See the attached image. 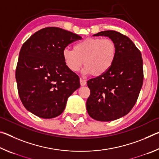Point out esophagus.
<instances>
[{
    "label": "esophagus",
    "instance_id": "1",
    "mask_svg": "<svg viewBox=\"0 0 159 159\" xmlns=\"http://www.w3.org/2000/svg\"><path fill=\"white\" fill-rule=\"evenodd\" d=\"M80 85L81 86H84L86 85V80L83 79L82 78H80Z\"/></svg>",
    "mask_w": 159,
    "mask_h": 159
}]
</instances>
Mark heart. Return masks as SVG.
Instances as JSON below:
<instances>
[{"label":"heart","instance_id":"b5f03b06","mask_svg":"<svg viewBox=\"0 0 159 159\" xmlns=\"http://www.w3.org/2000/svg\"><path fill=\"white\" fill-rule=\"evenodd\" d=\"M116 53V45L111 39L87 38L75 44L74 50L64 48L62 57L70 71H79L84 64L83 74L99 76L111 69Z\"/></svg>","mask_w":159,"mask_h":159}]
</instances>
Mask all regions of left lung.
Here are the masks:
<instances>
[{
    "mask_svg": "<svg viewBox=\"0 0 159 159\" xmlns=\"http://www.w3.org/2000/svg\"><path fill=\"white\" fill-rule=\"evenodd\" d=\"M93 36L109 37L117 53L106 74L87 81L90 95L86 109L93 119L111 121L128 114L135 104L143 83V61L133 42L119 32L104 31Z\"/></svg>",
    "mask_w": 159,
    "mask_h": 159,
    "instance_id": "1",
    "label": "left lung"
}]
</instances>
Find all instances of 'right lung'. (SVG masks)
I'll return each instance as SVG.
<instances>
[{"instance_id":"right-lung-1","label":"right lung","mask_w":159,"mask_h":159,"mask_svg":"<svg viewBox=\"0 0 159 159\" xmlns=\"http://www.w3.org/2000/svg\"><path fill=\"white\" fill-rule=\"evenodd\" d=\"M81 37L58 27L42 29L21 47L16 80L21 102L32 114L43 118L58 116L67 99L80 88L79 77L64 64L62 51Z\"/></svg>"}]
</instances>
